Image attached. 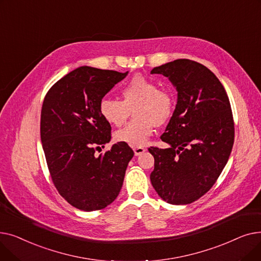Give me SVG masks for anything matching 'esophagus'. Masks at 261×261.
Returning <instances> with one entry per match:
<instances>
[{"label":"esophagus","mask_w":261,"mask_h":261,"mask_svg":"<svg viewBox=\"0 0 261 261\" xmlns=\"http://www.w3.org/2000/svg\"><path fill=\"white\" fill-rule=\"evenodd\" d=\"M134 150V154L138 156V155H141L142 153H144L146 151V149L144 147H134L133 148Z\"/></svg>","instance_id":"obj_1"}]
</instances>
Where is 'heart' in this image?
Masks as SVG:
<instances>
[{
	"instance_id": "1",
	"label": "heart",
	"mask_w": 261,
	"mask_h": 261,
	"mask_svg": "<svg viewBox=\"0 0 261 261\" xmlns=\"http://www.w3.org/2000/svg\"><path fill=\"white\" fill-rule=\"evenodd\" d=\"M121 100L102 97L98 110L105 121L112 126H120L134 109L135 118L115 132L118 142L131 146H145L154 133L156 125H164L173 115L176 98L173 91L160 88L149 77L134 75L120 88Z\"/></svg>"
}]
</instances>
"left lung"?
I'll return each mask as SVG.
<instances>
[{
  "instance_id": "1",
  "label": "left lung",
  "mask_w": 261,
  "mask_h": 261,
  "mask_svg": "<svg viewBox=\"0 0 261 261\" xmlns=\"http://www.w3.org/2000/svg\"><path fill=\"white\" fill-rule=\"evenodd\" d=\"M151 74L169 78L177 91L174 113L161 136L170 148L150 147V174L158 195L170 204L193 203L213 187L228 161L235 127L228 96L203 64L177 59Z\"/></svg>"
}]
</instances>
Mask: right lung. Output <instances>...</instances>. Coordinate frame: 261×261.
Segmentation results:
<instances>
[{
    "label": "right lung",
    "instance_id": "1",
    "mask_svg": "<svg viewBox=\"0 0 261 261\" xmlns=\"http://www.w3.org/2000/svg\"><path fill=\"white\" fill-rule=\"evenodd\" d=\"M128 72L80 66L59 79L41 109L40 134L51 181L72 206L99 211L118 196L133 150L117 143L97 156L111 140V126L98 105Z\"/></svg>",
    "mask_w": 261,
    "mask_h": 261
}]
</instances>
